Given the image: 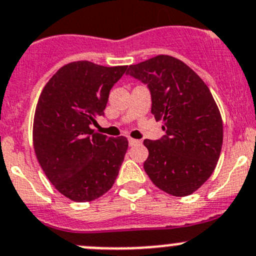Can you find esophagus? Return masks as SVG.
Here are the masks:
<instances>
[{"label":"esophagus","instance_id":"esophagus-1","mask_svg":"<svg viewBox=\"0 0 256 256\" xmlns=\"http://www.w3.org/2000/svg\"><path fill=\"white\" fill-rule=\"evenodd\" d=\"M128 142H129V146H136V144H140L142 143V142L138 140V139H133V138H129Z\"/></svg>","mask_w":256,"mask_h":256}]
</instances>
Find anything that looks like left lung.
I'll return each instance as SVG.
<instances>
[{"instance_id":"1","label":"left lung","mask_w":256,"mask_h":256,"mask_svg":"<svg viewBox=\"0 0 256 256\" xmlns=\"http://www.w3.org/2000/svg\"><path fill=\"white\" fill-rule=\"evenodd\" d=\"M128 74L148 86L152 114L166 136L144 139V170L156 186L186 196L209 179L222 146V120L204 80L183 60L168 54L129 66Z\"/></svg>"}]
</instances>
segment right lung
<instances>
[{
  "instance_id": "add662e5",
  "label": "right lung",
  "mask_w": 256,
  "mask_h": 256,
  "mask_svg": "<svg viewBox=\"0 0 256 256\" xmlns=\"http://www.w3.org/2000/svg\"><path fill=\"white\" fill-rule=\"evenodd\" d=\"M127 67L70 62L42 90L34 118V153L48 180L70 200H94L117 179L128 139L108 138L90 124L104 114L110 90Z\"/></svg>"
}]
</instances>
